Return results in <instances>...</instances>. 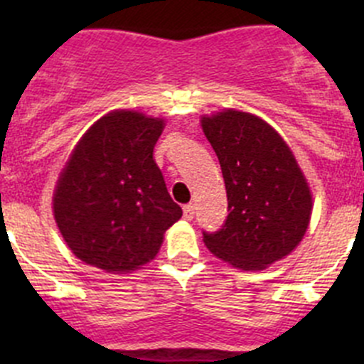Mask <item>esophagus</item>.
Instances as JSON below:
<instances>
[{
	"label": "esophagus",
	"mask_w": 364,
	"mask_h": 364,
	"mask_svg": "<svg viewBox=\"0 0 364 364\" xmlns=\"http://www.w3.org/2000/svg\"><path fill=\"white\" fill-rule=\"evenodd\" d=\"M183 213H185L186 220H192L193 215H196V205H193V204L183 205Z\"/></svg>",
	"instance_id": "esophagus-1"
}]
</instances>
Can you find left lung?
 <instances>
[{
  "instance_id": "left-lung-1",
  "label": "left lung",
  "mask_w": 364,
  "mask_h": 364,
  "mask_svg": "<svg viewBox=\"0 0 364 364\" xmlns=\"http://www.w3.org/2000/svg\"><path fill=\"white\" fill-rule=\"evenodd\" d=\"M218 156L229 215L222 229L203 232L213 255L243 271L264 269L303 240L311 192L287 142L253 114L225 109L203 116Z\"/></svg>"
}]
</instances>
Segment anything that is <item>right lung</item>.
I'll use <instances>...</instances> for the list:
<instances>
[{
    "mask_svg": "<svg viewBox=\"0 0 364 364\" xmlns=\"http://www.w3.org/2000/svg\"><path fill=\"white\" fill-rule=\"evenodd\" d=\"M161 117L112 111L82 135L58 179L54 218L82 262L128 273L159 253L164 234L181 218L153 149Z\"/></svg>",
    "mask_w": 364,
    "mask_h": 364,
    "instance_id": "obj_1",
    "label": "right lung"
}]
</instances>
